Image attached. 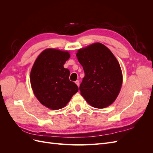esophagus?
Wrapping results in <instances>:
<instances>
[{
	"instance_id": "34e87169",
	"label": "esophagus",
	"mask_w": 153,
	"mask_h": 153,
	"mask_svg": "<svg viewBox=\"0 0 153 153\" xmlns=\"http://www.w3.org/2000/svg\"><path fill=\"white\" fill-rule=\"evenodd\" d=\"M75 84L77 85L78 87H79V85H80V82H79V81H78V80L75 81Z\"/></svg>"
}]
</instances>
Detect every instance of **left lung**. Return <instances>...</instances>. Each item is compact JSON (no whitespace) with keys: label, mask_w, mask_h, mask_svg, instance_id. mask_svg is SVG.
<instances>
[{"label":"left lung","mask_w":153,"mask_h":153,"mask_svg":"<svg viewBox=\"0 0 153 153\" xmlns=\"http://www.w3.org/2000/svg\"><path fill=\"white\" fill-rule=\"evenodd\" d=\"M76 55L85 73L79 87L81 95L96 108L112 105L123 84L121 68L112 52L104 45L95 43L79 49Z\"/></svg>","instance_id":"1"}]
</instances>
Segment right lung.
<instances>
[{"mask_svg":"<svg viewBox=\"0 0 153 153\" xmlns=\"http://www.w3.org/2000/svg\"><path fill=\"white\" fill-rule=\"evenodd\" d=\"M70 57L67 51L47 48L43 50L32 68L30 81L39 102L51 110L61 109L78 92V86L69 80V71L64 64Z\"/></svg>","mask_w":153,"mask_h":153,"instance_id":"add662e5","label":"right lung"}]
</instances>
